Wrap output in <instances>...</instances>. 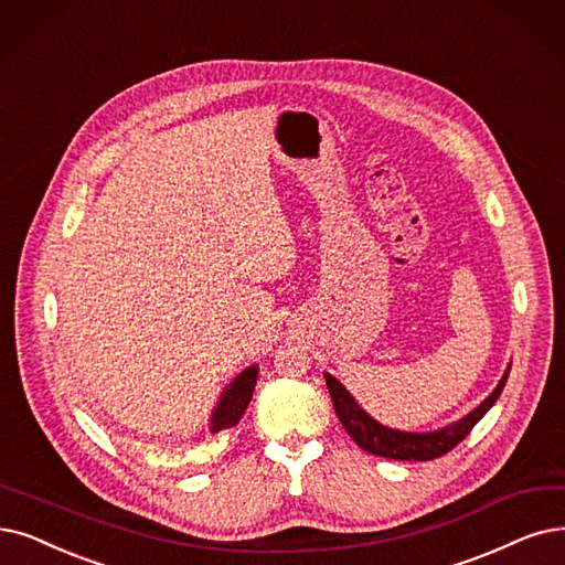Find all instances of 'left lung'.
<instances>
[{
  "mask_svg": "<svg viewBox=\"0 0 565 565\" xmlns=\"http://www.w3.org/2000/svg\"><path fill=\"white\" fill-rule=\"evenodd\" d=\"M508 373H510V369L501 377L499 387H495L489 394V398H484L470 415H466L463 419L449 424L445 428H438V431H431V434H403V431H394V428L377 424L373 417H369L364 411L359 408L356 401L348 394V390L333 375L324 373V380H327V387H329L338 419H341L343 428L361 449H366L369 455L396 459V461H431L447 452H452V449L472 431V426H476L487 415L491 405L499 401L505 382H508Z\"/></svg>",
  "mask_w": 565,
  "mask_h": 565,
  "instance_id": "obj_1",
  "label": "left lung"
}]
</instances>
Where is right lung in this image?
Instances as JSON below:
<instances>
[{"mask_svg": "<svg viewBox=\"0 0 565 565\" xmlns=\"http://www.w3.org/2000/svg\"><path fill=\"white\" fill-rule=\"evenodd\" d=\"M255 385H257V366H250V369H245L227 390H224V394L220 396L217 408L211 417L213 434L238 424V419L243 417V413L247 408V403L253 401Z\"/></svg>", "mask_w": 565, "mask_h": 565, "instance_id": "1", "label": "right lung"}]
</instances>
